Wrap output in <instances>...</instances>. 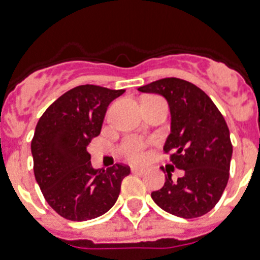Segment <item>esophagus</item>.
<instances>
[{
	"instance_id": "1",
	"label": "esophagus",
	"mask_w": 260,
	"mask_h": 260,
	"mask_svg": "<svg viewBox=\"0 0 260 260\" xmlns=\"http://www.w3.org/2000/svg\"><path fill=\"white\" fill-rule=\"evenodd\" d=\"M131 170H132V173H136V174H143L144 173V167H139V166H132L131 167Z\"/></svg>"
}]
</instances>
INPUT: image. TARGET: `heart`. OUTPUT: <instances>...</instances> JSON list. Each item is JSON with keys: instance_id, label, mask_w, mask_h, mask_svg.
Here are the masks:
<instances>
[{"instance_id": "1", "label": "heart", "mask_w": 260, "mask_h": 260, "mask_svg": "<svg viewBox=\"0 0 260 260\" xmlns=\"http://www.w3.org/2000/svg\"><path fill=\"white\" fill-rule=\"evenodd\" d=\"M146 142L140 138L129 136L120 146V154L131 162H140L146 156Z\"/></svg>"}]
</instances>
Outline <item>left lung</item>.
<instances>
[{"label":"left lung","mask_w":260,"mask_h":260,"mask_svg":"<svg viewBox=\"0 0 260 260\" xmlns=\"http://www.w3.org/2000/svg\"><path fill=\"white\" fill-rule=\"evenodd\" d=\"M138 90L159 94L169 102L171 132L163 150L183 170L177 182L167 173L163 187L151 197L178 217L204 216L221 198L230 178L232 144L225 120L205 91L183 79L163 78Z\"/></svg>","instance_id":"left-lung-1"}]
</instances>
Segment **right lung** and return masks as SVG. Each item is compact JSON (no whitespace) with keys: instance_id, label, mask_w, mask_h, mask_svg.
Here are the masks:
<instances>
[{"instance_id":"1","label":"right lung","mask_w":260,"mask_h":260,"mask_svg":"<svg viewBox=\"0 0 260 260\" xmlns=\"http://www.w3.org/2000/svg\"><path fill=\"white\" fill-rule=\"evenodd\" d=\"M125 90L81 85L51 104L30 143L34 173L48 205L71 221L102 216L117 201L125 165L93 169L87 146L101 132L106 109Z\"/></svg>"}]
</instances>
